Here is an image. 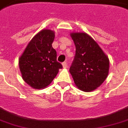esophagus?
Segmentation results:
<instances>
[{
  "instance_id": "obj_1",
  "label": "esophagus",
  "mask_w": 128,
  "mask_h": 128,
  "mask_svg": "<svg viewBox=\"0 0 128 128\" xmlns=\"http://www.w3.org/2000/svg\"><path fill=\"white\" fill-rule=\"evenodd\" d=\"M62 66H63V68H66L67 67H68L66 62H63V63H62Z\"/></svg>"
}]
</instances>
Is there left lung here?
<instances>
[{
  "instance_id": "8db88e82",
  "label": "left lung",
  "mask_w": 128,
  "mask_h": 128,
  "mask_svg": "<svg viewBox=\"0 0 128 128\" xmlns=\"http://www.w3.org/2000/svg\"><path fill=\"white\" fill-rule=\"evenodd\" d=\"M70 36L76 46V55L69 72L78 89L83 92H92L107 78L109 58L86 33L73 32Z\"/></svg>"
}]
</instances>
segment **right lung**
Wrapping results in <instances>:
<instances>
[{
  "label": "right lung",
  "instance_id": "right-lung-1",
  "mask_svg": "<svg viewBox=\"0 0 128 128\" xmlns=\"http://www.w3.org/2000/svg\"><path fill=\"white\" fill-rule=\"evenodd\" d=\"M54 39L52 30H41L31 39L18 60L22 78L33 89L48 86L62 68L52 46Z\"/></svg>",
  "mask_w": 128,
  "mask_h": 128
}]
</instances>
